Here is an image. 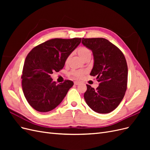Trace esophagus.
I'll use <instances>...</instances> for the list:
<instances>
[{"label": "esophagus", "mask_w": 150, "mask_h": 150, "mask_svg": "<svg viewBox=\"0 0 150 150\" xmlns=\"http://www.w3.org/2000/svg\"><path fill=\"white\" fill-rule=\"evenodd\" d=\"M74 83L75 85H79L80 84V82L79 81H74Z\"/></svg>", "instance_id": "obj_1"}]
</instances>
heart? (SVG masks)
<instances>
[{
	"instance_id": "1",
	"label": "heart",
	"mask_w": 150,
	"mask_h": 150,
	"mask_svg": "<svg viewBox=\"0 0 150 150\" xmlns=\"http://www.w3.org/2000/svg\"><path fill=\"white\" fill-rule=\"evenodd\" d=\"M77 51H78V53L79 55V56L82 59H83L84 60H86L88 58L91 57V55H92L91 52L90 50L87 47H80L78 49V50H77ZM69 57H70V56H69L66 58V62H67L68 61H69ZM70 74L72 76L76 77V78H81V77H83L85 74V72L83 71L73 70L70 72Z\"/></svg>"
}]
</instances>
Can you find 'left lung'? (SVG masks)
<instances>
[{
  "label": "left lung",
  "instance_id": "obj_1",
  "mask_svg": "<svg viewBox=\"0 0 150 150\" xmlns=\"http://www.w3.org/2000/svg\"><path fill=\"white\" fill-rule=\"evenodd\" d=\"M82 44L91 49L94 66L90 75L99 83L94 89L88 84L84 98L88 105L98 113H109L118 106L127 89L128 66L121 50L104 38H83Z\"/></svg>",
  "mask_w": 150,
  "mask_h": 150
}]
</instances>
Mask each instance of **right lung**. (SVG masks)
Returning <instances> with one entry per match:
<instances>
[{
	"label": "right lung",
	"mask_w": 150,
	"mask_h": 150,
	"mask_svg": "<svg viewBox=\"0 0 150 150\" xmlns=\"http://www.w3.org/2000/svg\"><path fill=\"white\" fill-rule=\"evenodd\" d=\"M81 41V38L52 39L35 46L28 54L21 76L22 88L27 101L36 111L54 110L73 86L70 80L57 84L51 75L64 67L66 58Z\"/></svg>",
	"instance_id": "right-lung-1"
}]
</instances>
